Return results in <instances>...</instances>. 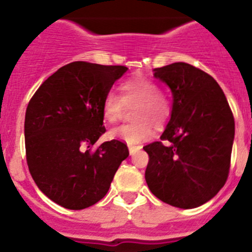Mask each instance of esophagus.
Here are the masks:
<instances>
[{
	"label": "esophagus",
	"instance_id": "1",
	"mask_svg": "<svg viewBox=\"0 0 252 252\" xmlns=\"http://www.w3.org/2000/svg\"><path fill=\"white\" fill-rule=\"evenodd\" d=\"M141 148V145H128V151H130L131 155H133V154L136 153V151H139Z\"/></svg>",
	"mask_w": 252,
	"mask_h": 252
}]
</instances>
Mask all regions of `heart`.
<instances>
[{
    "label": "heart",
    "instance_id": "heart-1",
    "mask_svg": "<svg viewBox=\"0 0 252 252\" xmlns=\"http://www.w3.org/2000/svg\"><path fill=\"white\" fill-rule=\"evenodd\" d=\"M120 95L110 91L102 101V115L110 124L121 119L125 107H132V124L122 125L110 130L111 139L121 140L128 145H135L150 139L154 126L162 128L168 124L173 112V102L165 91L153 78L136 75L119 84Z\"/></svg>",
    "mask_w": 252,
    "mask_h": 252
}]
</instances>
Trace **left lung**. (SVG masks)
Masks as SVG:
<instances>
[{
	"mask_svg": "<svg viewBox=\"0 0 252 252\" xmlns=\"http://www.w3.org/2000/svg\"><path fill=\"white\" fill-rule=\"evenodd\" d=\"M154 72L174 99L160 141L144 146L146 183L164 203L195 208L212 199L228 178L235 119L222 88L202 69L178 62Z\"/></svg>",
	"mask_w": 252,
	"mask_h": 252,
	"instance_id": "1",
	"label": "left lung"
}]
</instances>
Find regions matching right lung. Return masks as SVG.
<instances>
[{"instance_id":"right-lung-1","label":"right lung","mask_w":252,"mask_h":252,"mask_svg":"<svg viewBox=\"0 0 252 252\" xmlns=\"http://www.w3.org/2000/svg\"><path fill=\"white\" fill-rule=\"evenodd\" d=\"M127 68L73 62L37 88L26 108L30 174L51 201L68 209L93 206L107 194L128 149L111 140L93 149L106 127L102 101Z\"/></svg>"}]
</instances>
